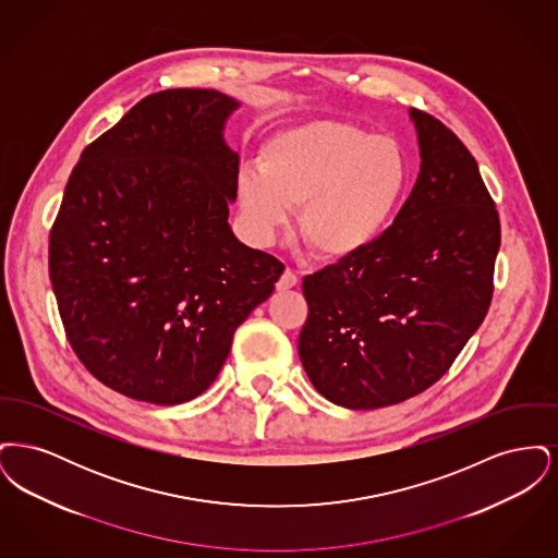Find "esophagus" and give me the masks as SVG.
<instances>
[{"label":"esophagus","mask_w":558,"mask_h":558,"mask_svg":"<svg viewBox=\"0 0 558 558\" xmlns=\"http://www.w3.org/2000/svg\"><path fill=\"white\" fill-rule=\"evenodd\" d=\"M296 282H299L296 274L292 271L291 267H287V269L282 271V276L278 278V282H276V289H278V291H289L292 287H296Z\"/></svg>","instance_id":"esophagus-1"}]
</instances>
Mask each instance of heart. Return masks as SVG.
Instances as JSON below:
<instances>
[{
  "label": "heart",
  "mask_w": 558,
  "mask_h": 558,
  "mask_svg": "<svg viewBox=\"0 0 558 558\" xmlns=\"http://www.w3.org/2000/svg\"><path fill=\"white\" fill-rule=\"evenodd\" d=\"M257 169L240 175V209L253 236L271 239L299 209L296 234L319 259L364 253L391 223L408 186L393 137L343 121H310L269 137Z\"/></svg>",
  "instance_id": "heart-1"
}]
</instances>
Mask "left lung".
Instances as JSON below:
<instances>
[{
  "label": "left lung",
  "instance_id": "8db88e82",
  "mask_svg": "<svg viewBox=\"0 0 558 558\" xmlns=\"http://www.w3.org/2000/svg\"><path fill=\"white\" fill-rule=\"evenodd\" d=\"M421 173L364 253L303 278L299 357L319 396L374 410L450 371L492 303L500 217L477 160L439 119L410 108Z\"/></svg>",
  "mask_w": 558,
  "mask_h": 558
}]
</instances>
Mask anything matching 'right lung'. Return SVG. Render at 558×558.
<instances>
[{"mask_svg":"<svg viewBox=\"0 0 558 558\" xmlns=\"http://www.w3.org/2000/svg\"><path fill=\"white\" fill-rule=\"evenodd\" d=\"M217 89L150 94L83 153L50 232V280L81 364L117 393L175 405L209 389L284 266L228 223L239 155Z\"/></svg>","mask_w":558,"mask_h":558,"instance_id":"obj_1","label":"right lung"}]
</instances>
